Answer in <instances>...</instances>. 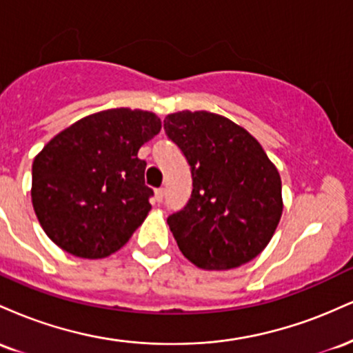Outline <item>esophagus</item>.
<instances>
[{
  "mask_svg": "<svg viewBox=\"0 0 353 353\" xmlns=\"http://www.w3.org/2000/svg\"><path fill=\"white\" fill-rule=\"evenodd\" d=\"M164 199V188H157L156 189V201L163 202Z\"/></svg>",
  "mask_w": 353,
  "mask_h": 353,
  "instance_id": "34e87169",
  "label": "esophagus"
}]
</instances>
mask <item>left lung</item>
I'll use <instances>...</instances> for the list:
<instances>
[{"label":"left lung","mask_w":353,"mask_h":353,"mask_svg":"<svg viewBox=\"0 0 353 353\" xmlns=\"http://www.w3.org/2000/svg\"><path fill=\"white\" fill-rule=\"evenodd\" d=\"M164 131L190 165L192 192L168 217L181 252L205 270L257 257L282 216V182L244 128L208 111L165 116Z\"/></svg>","instance_id":"8db88e82"}]
</instances>
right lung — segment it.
Segmentation results:
<instances>
[{
	"instance_id": "add662e5",
	"label": "right lung",
	"mask_w": 353,
	"mask_h": 353,
	"mask_svg": "<svg viewBox=\"0 0 353 353\" xmlns=\"http://www.w3.org/2000/svg\"><path fill=\"white\" fill-rule=\"evenodd\" d=\"M161 131L154 112L128 108L86 116L34 157L33 208L46 236L76 257L119 250L151 210L144 143Z\"/></svg>"
}]
</instances>
